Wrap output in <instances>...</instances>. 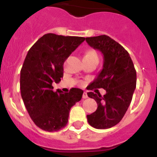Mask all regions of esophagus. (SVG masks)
Here are the masks:
<instances>
[{"instance_id": "obj_1", "label": "esophagus", "mask_w": 157, "mask_h": 157, "mask_svg": "<svg viewBox=\"0 0 157 157\" xmlns=\"http://www.w3.org/2000/svg\"><path fill=\"white\" fill-rule=\"evenodd\" d=\"M86 98H88V95L86 92H84V93H83V99H86Z\"/></svg>"}]
</instances>
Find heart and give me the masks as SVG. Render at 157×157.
<instances>
[{
  "mask_svg": "<svg viewBox=\"0 0 157 157\" xmlns=\"http://www.w3.org/2000/svg\"><path fill=\"white\" fill-rule=\"evenodd\" d=\"M83 58H86V59L90 60H96V61H98L97 52H96L94 49H88V50L85 52Z\"/></svg>",
  "mask_w": 157,
  "mask_h": 157,
  "instance_id": "b5f03b06",
  "label": "heart"
}]
</instances>
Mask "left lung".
<instances>
[{"label": "left lung", "mask_w": 157, "mask_h": 157, "mask_svg": "<svg viewBox=\"0 0 157 157\" xmlns=\"http://www.w3.org/2000/svg\"><path fill=\"white\" fill-rule=\"evenodd\" d=\"M86 42L103 54V68L91 83V90L103 88L106 93H87L97 102V109L87 115L88 123L97 129L116 125L128 110L136 88V70L123 46L105 35L86 38Z\"/></svg>", "instance_id": "left-lung-1"}]
</instances>
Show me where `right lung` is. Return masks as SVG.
I'll list each match as a JSON object with an SVG mask.
<instances>
[{"mask_svg":"<svg viewBox=\"0 0 157 157\" xmlns=\"http://www.w3.org/2000/svg\"><path fill=\"white\" fill-rule=\"evenodd\" d=\"M79 36L48 33L30 48L20 71V91L30 118L41 129L52 132L65 127L70 109L81 99L83 91H53L52 83L64 75V61L83 41Z\"/></svg>","mask_w":157,"mask_h":157,"instance_id":"add662e5","label":"right lung"}]
</instances>
